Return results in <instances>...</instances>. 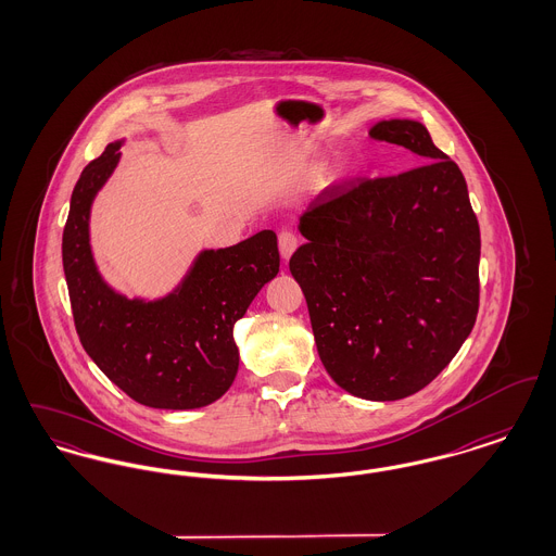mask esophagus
Instances as JSON below:
<instances>
[{"instance_id": "obj_1", "label": "esophagus", "mask_w": 556, "mask_h": 556, "mask_svg": "<svg viewBox=\"0 0 556 556\" xmlns=\"http://www.w3.org/2000/svg\"><path fill=\"white\" fill-rule=\"evenodd\" d=\"M295 248H298V236L290 231V229H286V231H281L279 233V252H281V256H283V261H288L291 254L295 252Z\"/></svg>"}]
</instances>
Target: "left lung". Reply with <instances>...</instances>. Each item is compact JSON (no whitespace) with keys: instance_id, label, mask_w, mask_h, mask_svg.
<instances>
[{"instance_id":"obj_1","label":"left lung","mask_w":556,"mask_h":556,"mask_svg":"<svg viewBox=\"0 0 556 556\" xmlns=\"http://www.w3.org/2000/svg\"><path fill=\"white\" fill-rule=\"evenodd\" d=\"M369 135L424 164L327 187L300 216L308 241L290 270L331 379L386 402L424 390L471 333L481 238L460 168L421 123L383 121Z\"/></svg>"}]
</instances>
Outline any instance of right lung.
<instances>
[{
    "label": "right lung",
    "mask_w": 556,
    "mask_h": 556,
    "mask_svg": "<svg viewBox=\"0 0 556 556\" xmlns=\"http://www.w3.org/2000/svg\"><path fill=\"white\" fill-rule=\"evenodd\" d=\"M121 141L91 160L73 189L62 265L80 344L108 379L150 408L189 410L223 396L238 372L233 323L279 273L277 236L261 231L204 252L181 290L160 302L125 300L98 275L89 208L118 162Z\"/></svg>",
    "instance_id": "obj_1"
}]
</instances>
